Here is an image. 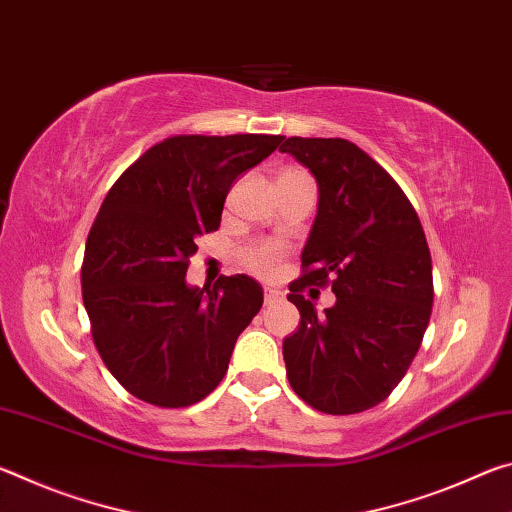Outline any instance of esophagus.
<instances>
[{"label":"esophagus","instance_id":"34e87169","mask_svg":"<svg viewBox=\"0 0 512 512\" xmlns=\"http://www.w3.org/2000/svg\"><path fill=\"white\" fill-rule=\"evenodd\" d=\"M282 296H284V293H282L280 289H271V287H266V289H264V300H266V305H271V302L282 300Z\"/></svg>","mask_w":512,"mask_h":512}]
</instances>
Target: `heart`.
Listing matches in <instances>:
<instances>
[{"mask_svg":"<svg viewBox=\"0 0 512 512\" xmlns=\"http://www.w3.org/2000/svg\"><path fill=\"white\" fill-rule=\"evenodd\" d=\"M284 255H287V250H284L282 244H277V241L271 239H259L241 250V262H244L246 268H250L255 275L273 277L280 271Z\"/></svg>","mask_w":512,"mask_h":512,"instance_id":"heart-1","label":"heart"}]
</instances>
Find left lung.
<instances>
[{
    "label": "left lung",
    "mask_w": 512,
    "mask_h": 512,
    "mask_svg": "<svg viewBox=\"0 0 512 512\" xmlns=\"http://www.w3.org/2000/svg\"><path fill=\"white\" fill-rule=\"evenodd\" d=\"M291 153L314 173L318 214L302 250V275L289 284L300 311L284 339L289 384L329 415L384 402L422 343L433 305L431 253L418 212L384 167L341 137H289ZM332 286L325 317L301 293Z\"/></svg>",
    "instance_id": "obj_1"
}]
</instances>
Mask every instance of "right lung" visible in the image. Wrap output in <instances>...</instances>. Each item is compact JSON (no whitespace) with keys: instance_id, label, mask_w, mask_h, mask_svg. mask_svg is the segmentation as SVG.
I'll return each instance as SVG.
<instances>
[{"instance_id":"1","label":"right lung","mask_w":512,"mask_h":512,"mask_svg":"<svg viewBox=\"0 0 512 512\" xmlns=\"http://www.w3.org/2000/svg\"><path fill=\"white\" fill-rule=\"evenodd\" d=\"M282 135H173L153 144L103 198L81 266L83 305L106 368L137 400L185 409L228 370L237 336L262 309L248 275L187 287L205 232L219 230L225 196Z\"/></svg>"}]
</instances>
